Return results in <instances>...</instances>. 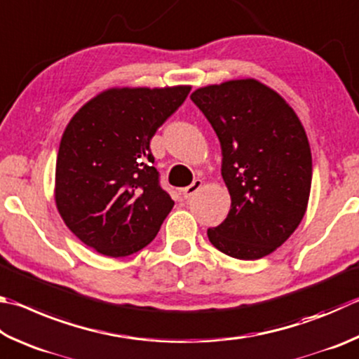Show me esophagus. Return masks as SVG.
Wrapping results in <instances>:
<instances>
[{"mask_svg":"<svg viewBox=\"0 0 359 359\" xmlns=\"http://www.w3.org/2000/svg\"><path fill=\"white\" fill-rule=\"evenodd\" d=\"M201 187H202V180L196 179L190 187H185L184 190H182V196H184L185 199H190L194 193L201 190Z\"/></svg>","mask_w":359,"mask_h":359,"instance_id":"obj_1","label":"esophagus"}]
</instances>
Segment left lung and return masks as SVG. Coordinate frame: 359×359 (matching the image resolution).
<instances>
[{
  "instance_id": "8db88e82",
  "label": "left lung",
  "mask_w": 359,
  "mask_h": 359,
  "mask_svg": "<svg viewBox=\"0 0 359 359\" xmlns=\"http://www.w3.org/2000/svg\"><path fill=\"white\" fill-rule=\"evenodd\" d=\"M190 97L218 136L231 194V210L207 231L208 240L240 260L269 256L308 208L312 157L303 123L276 90L254 78L208 84Z\"/></svg>"
}]
</instances>
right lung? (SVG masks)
Masks as SVG:
<instances>
[{
	"instance_id": "obj_1",
	"label": "right lung",
	"mask_w": 359,
	"mask_h": 359,
	"mask_svg": "<svg viewBox=\"0 0 359 359\" xmlns=\"http://www.w3.org/2000/svg\"><path fill=\"white\" fill-rule=\"evenodd\" d=\"M191 86L109 88L78 109L64 130L55 202L69 229L108 257L138 252L174 207L158 184L151 140Z\"/></svg>"
}]
</instances>
